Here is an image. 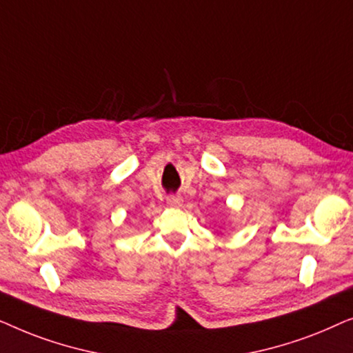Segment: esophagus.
<instances>
[{
  "label": "esophagus",
  "mask_w": 353,
  "mask_h": 353,
  "mask_svg": "<svg viewBox=\"0 0 353 353\" xmlns=\"http://www.w3.org/2000/svg\"><path fill=\"white\" fill-rule=\"evenodd\" d=\"M181 196L180 194H168L167 196V204L172 205V207H180L181 205Z\"/></svg>",
  "instance_id": "34e87169"
}]
</instances>
